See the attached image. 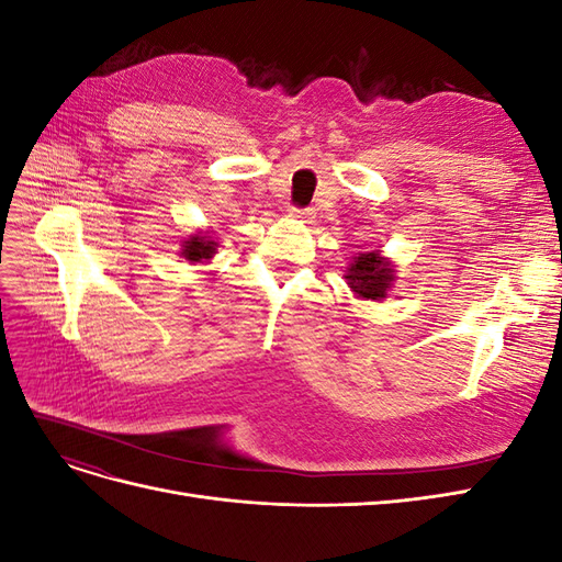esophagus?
<instances>
[{"label":"esophagus","mask_w":562,"mask_h":562,"mask_svg":"<svg viewBox=\"0 0 562 562\" xmlns=\"http://www.w3.org/2000/svg\"><path fill=\"white\" fill-rule=\"evenodd\" d=\"M291 217H297L302 223H312L314 209H291Z\"/></svg>","instance_id":"esophagus-1"}]
</instances>
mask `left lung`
<instances>
[{"mask_svg": "<svg viewBox=\"0 0 562 562\" xmlns=\"http://www.w3.org/2000/svg\"><path fill=\"white\" fill-rule=\"evenodd\" d=\"M347 283L356 297L382 300L396 281V269L389 258H382L378 250L359 252L347 267Z\"/></svg>", "mask_w": 562, "mask_h": 562, "instance_id": "1", "label": "left lung"}]
</instances>
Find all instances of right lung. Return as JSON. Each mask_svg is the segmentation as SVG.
Wrapping results in <instances>:
<instances>
[{
	"mask_svg": "<svg viewBox=\"0 0 562 562\" xmlns=\"http://www.w3.org/2000/svg\"><path fill=\"white\" fill-rule=\"evenodd\" d=\"M213 252H215V241H211L209 232L192 234L190 239L182 244V258L190 262H206L213 258Z\"/></svg>",
	"mask_w": 562,
	"mask_h": 562,
	"instance_id": "1",
	"label": "right lung"
}]
</instances>
